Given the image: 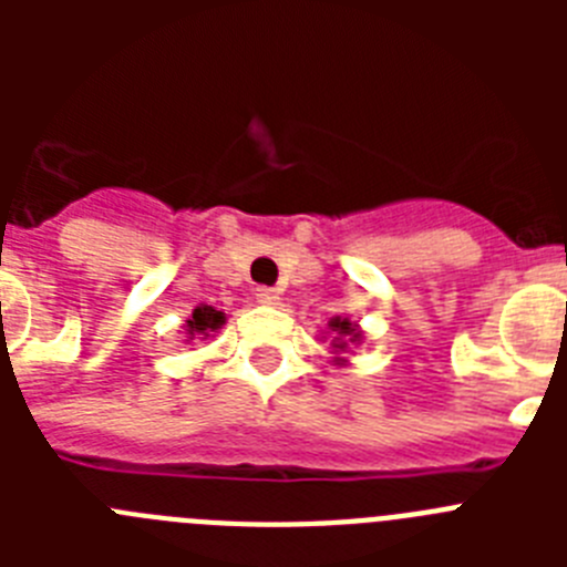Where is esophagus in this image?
Listing matches in <instances>:
<instances>
[{
    "label": "esophagus",
    "instance_id": "34e87169",
    "mask_svg": "<svg viewBox=\"0 0 567 567\" xmlns=\"http://www.w3.org/2000/svg\"><path fill=\"white\" fill-rule=\"evenodd\" d=\"M255 298H258V303H264V307H275L280 300V292L272 287H258L255 289Z\"/></svg>",
    "mask_w": 567,
    "mask_h": 567
}]
</instances>
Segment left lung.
Returning a JSON list of instances; mask_svg holds the SVG:
<instances>
[{"instance_id":"1","label":"left lung","mask_w":567,"mask_h":567,"mask_svg":"<svg viewBox=\"0 0 567 567\" xmlns=\"http://www.w3.org/2000/svg\"><path fill=\"white\" fill-rule=\"evenodd\" d=\"M329 327H332V332H334V334H340V338H343V334H352V340H358V338H360V334L354 332V327H352V323H349V320L334 318L332 323H329ZM340 338H338V340H340ZM334 349H343V343H334Z\"/></svg>"}]
</instances>
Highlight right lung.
I'll return each mask as SVG.
<instances>
[{
	"label": "right lung",
	"instance_id": "obj_1",
	"mask_svg": "<svg viewBox=\"0 0 567 567\" xmlns=\"http://www.w3.org/2000/svg\"><path fill=\"white\" fill-rule=\"evenodd\" d=\"M221 323H224V312H218V309L213 307H198L193 312V320H187L189 334H204V338H209V332H215Z\"/></svg>",
	"mask_w": 567,
	"mask_h": 567
}]
</instances>
